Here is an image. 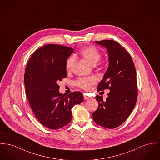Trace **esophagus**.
<instances>
[{
    "mask_svg": "<svg viewBox=\"0 0 160 160\" xmlns=\"http://www.w3.org/2000/svg\"><path fill=\"white\" fill-rule=\"evenodd\" d=\"M83 97H84V98H85V100L91 98V97H89V96L88 94H83Z\"/></svg>",
    "mask_w": 160,
    "mask_h": 160,
    "instance_id": "1",
    "label": "esophagus"
}]
</instances>
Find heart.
I'll return each mask as SVG.
<instances>
[{"instance_id": "1", "label": "heart", "mask_w": 160, "mask_h": 160, "mask_svg": "<svg viewBox=\"0 0 160 160\" xmlns=\"http://www.w3.org/2000/svg\"><path fill=\"white\" fill-rule=\"evenodd\" d=\"M80 54L93 66L96 65L101 58L100 52L93 46H87L83 48L80 51ZM75 60L76 58L74 55H71L68 58L66 62V68L68 71H71L72 70ZM97 78L94 77H81L76 81L75 83L77 86L81 88L89 90L92 86L97 83Z\"/></svg>"}]
</instances>
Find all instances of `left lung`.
Listing matches in <instances>:
<instances>
[{"instance_id":"1","label":"left lung","mask_w":160,"mask_h":160,"mask_svg":"<svg viewBox=\"0 0 160 160\" xmlns=\"http://www.w3.org/2000/svg\"><path fill=\"white\" fill-rule=\"evenodd\" d=\"M107 49L109 66L98 91L110 89L103 100L97 95L98 107L92 114L94 122L101 127L114 128L123 123L135 107L138 86L135 66L130 55L113 40L95 41Z\"/></svg>"}]
</instances>
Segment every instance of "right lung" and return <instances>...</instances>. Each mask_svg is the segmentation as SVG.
I'll use <instances>...</instances> for the list:
<instances>
[{
  "label": "right lung",
  "instance_id": "1",
  "mask_svg": "<svg viewBox=\"0 0 160 160\" xmlns=\"http://www.w3.org/2000/svg\"><path fill=\"white\" fill-rule=\"evenodd\" d=\"M73 52L62 45H46L33 53L25 68V92L30 107L40 123L52 130L69 123L72 108L83 100L79 91L60 94L57 84L67 76L66 62Z\"/></svg>",
  "mask_w": 160,
  "mask_h": 160
}]
</instances>
